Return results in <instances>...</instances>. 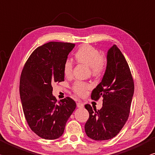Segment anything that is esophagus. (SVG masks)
I'll list each match as a JSON object with an SVG mask.
<instances>
[{"label":"esophagus","instance_id":"1","mask_svg":"<svg viewBox=\"0 0 155 155\" xmlns=\"http://www.w3.org/2000/svg\"><path fill=\"white\" fill-rule=\"evenodd\" d=\"M77 105L78 108H83V107H84L83 104L81 102H80V101L77 103Z\"/></svg>","mask_w":155,"mask_h":155}]
</instances>
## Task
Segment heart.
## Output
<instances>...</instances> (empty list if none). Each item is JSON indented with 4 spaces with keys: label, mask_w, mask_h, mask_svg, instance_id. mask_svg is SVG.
<instances>
[{
    "label": "heart",
    "mask_w": 155,
    "mask_h": 155,
    "mask_svg": "<svg viewBox=\"0 0 155 155\" xmlns=\"http://www.w3.org/2000/svg\"><path fill=\"white\" fill-rule=\"evenodd\" d=\"M75 58L78 62L85 64L91 68L92 74L97 76L100 74L106 68V60L102 58L99 51L90 45H85L81 47L75 53ZM73 65L71 61L66 60L63 66V72L66 77H71ZM90 84L83 81H76L72 86V89L79 96H85L88 89L91 88Z\"/></svg>",
    "instance_id": "obj_1"
}]
</instances>
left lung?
Returning a JSON list of instances; mask_svg holds the SVG:
<instances>
[{"instance_id": "left-lung-1", "label": "left lung", "mask_w": 155, "mask_h": 155, "mask_svg": "<svg viewBox=\"0 0 155 155\" xmlns=\"http://www.w3.org/2000/svg\"><path fill=\"white\" fill-rule=\"evenodd\" d=\"M134 83L124 55L116 45L107 53L106 69L102 81L93 90L91 97L103 98L102 108L86 104L89 117L85 125L87 136L97 141L110 140L119 133L128 119Z\"/></svg>"}]
</instances>
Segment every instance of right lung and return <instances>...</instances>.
I'll use <instances>...</instances> for the list:
<instances>
[{"label": "right lung", "mask_w": 155, "mask_h": 155, "mask_svg": "<svg viewBox=\"0 0 155 155\" xmlns=\"http://www.w3.org/2000/svg\"><path fill=\"white\" fill-rule=\"evenodd\" d=\"M74 44L49 42L36 48L25 64L19 94L26 121L32 131L46 140L59 138L77 104L69 97L57 102L52 84L64 81L63 66Z\"/></svg>", "instance_id": "1"}]
</instances>
